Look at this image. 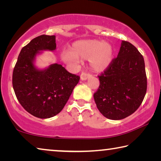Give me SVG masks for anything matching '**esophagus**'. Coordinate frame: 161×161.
<instances>
[{
  "instance_id": "esophagus-1",
  "label": "esophagus",
  "mask_w": 161,
  "mask_h": 161,
  "mask_svg": "<svg viewBox=\"0 0 161 161\" xmlns=\"http://www.w3.org/2000/svg\"><path fill=\"white\" fill-rule=\"evenodd\" d=\"M91 76H92V75L89 74V73H86V72H81V74L80 75V79H81V80H86L87 78L90 77Z\"/></svg>"
}]
</instances>
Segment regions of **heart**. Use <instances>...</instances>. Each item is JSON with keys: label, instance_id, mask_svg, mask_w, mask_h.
<instances>
[{"label": "heart", "instance_id": "heart-1", "mask_svg": "<svg viewBox=\"0 0 161 161\" xmlns=\"http://www.w3.org/2000/svg\"><path fill=\"white\" fill-rule=\"evenodd\" d=\"M64 62L75 63L78 59H89V65L94 72L107 69L114 58V49L110 43L98 40H84L75 42L69 53L62 54Z\"/></svg>", "mask_w": 161, "mask_h": 161}]
</instances>
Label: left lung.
<instances>
[{"label": "left lung", "mask_w": 161, "mask_h": 161, "mask_svg": "<svg viewBox=\"0 0 161 161\" xmlns=\"http://www.w3.org/2000/svg\"><path fill=\"white\" fill-rule=\"evenodd\" d=\"M98 77L100 84L94 99L106 118L123 119L140 107L147 90L145 62L131 43L122 41L117 58Z\"/></svg>", "instance_id": "obj_1"}]
</instances>
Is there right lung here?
I'll use <instances>...</instances> for the list:
<instances>
[{
	"instance_id": "obj_1",
	"label": "right lung",
	"mask_w": 161,
	"mask_h": 161,
	"mask_svg": "<svg viewBox=\"0 0 161 161\" xmlns=\"http://www.w3.org/2000/svg\"><path fill=\"white\" fill-rule=\"evenodd\" d=\"M55 35H42L22 48L13 72V87L22 107L40 119L57 115L62 110L80 81L61 64L37 69L33 62L39 51L54 50Z\"/></svg>"
}]
</instances>
